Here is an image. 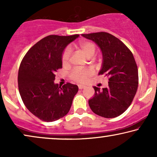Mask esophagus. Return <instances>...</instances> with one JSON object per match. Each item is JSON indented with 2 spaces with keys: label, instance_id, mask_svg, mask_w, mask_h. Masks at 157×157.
I'll return each instance as SVG.
<instances>
[{
  "label": "esophagus",
  "instance_id": "1",
  "mask_svg": "<svg viewBox=\"0 0 157 157\" xmlns=\"http://www.w3.org/2000/svg\"><path fill=\"white\" fill-rule=\"evenodd\" d=\"M84 88H86V86L84 85H78V89H84Z\"/></svg>",
  "mask_w": 157,
  "mask_h": 157
}]
</instances>
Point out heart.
<instances>
[{"instance_id": "1", "label": "heart", "mask_w": 157, "mask_h": 157, "mask_svg": "<svg viewBox=\"0 0 157 157\" xmlns=\"http://www.w3.org/2000/svg\"><path fill=\"white\" fill-rule=\"evenodd\" d=\"M79 48L83 53L88 59H90L94 55L96 51V45L93 42L89 40H81L78 44ZM71 55V49L70 47H67L63 51L62 54V63L63 65H68L69 63ZM93 74L92 71L89 68H84V69H79V68H74L71 72L69 75L70 78L71 80L76 81L78 83H84Z\"/></svg>"}]
</instances>
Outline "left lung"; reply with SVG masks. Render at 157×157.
<instances>
[{
	"instance_id": "1",
	"label": "left lung",
	"mask_w": 157,
	"mask_h": 157,
	"mask_svg": "<svg viewBox=\"0 0 157 157\" xmlns=\"http://www.w3.org/2000/svg\"><path fill=\"white\" fill-rule=\"evenodd\" d=\"M99 47L103 55L98 75L109 77V86H94V96L89 100L94 113L104 118H115L128 108L139 83L138 68L132 51L119 38L106 32L81 34Z\"/></svg>"
}]
</instances>
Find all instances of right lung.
<instances>
[{"mask_svg": "<svg viewBox=\"0 0 157 157\" xmlns=\"http://www.w3.org/2000/svg\"><path fill=\"white\" fill-rule=\"evenodd\" d=\"M79 36L51 35L29 49L18 70V90L23 104L34 116L51 122L66 116L71 106L78 86L54 83L56 73L62 68L66 46Z\"/></svg>", "mask_w": 157, "mask_h": 157, "instance_id": "1", "label": "right lung"}]
</instances>
